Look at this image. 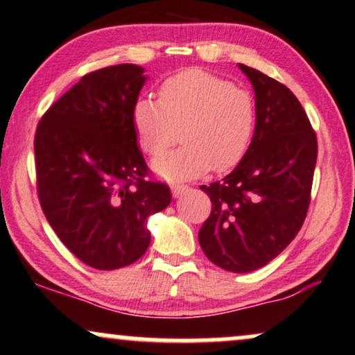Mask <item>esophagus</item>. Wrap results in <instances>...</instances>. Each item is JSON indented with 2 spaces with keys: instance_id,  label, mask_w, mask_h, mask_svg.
I'll return each mask as SVG.
<instances>
[{
  "instance_id": "34e87169",
  "label": "esophagus",
  "mask_w": 355,
  "mask_h": 355,
  "mask_svg": "<svg viewBox=\"0 0 355 355\" xmlns=\"http://www.w3.org/2000/svg\"><path fill=\"white\" fill-rule=\"evenodd\" d=\"M171 191H173V196L174 198H179V196H182L184 194V192H187L189 191V186H173L171 187Z\"/></svg>"
}]
</instances>
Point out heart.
I'll list each match as a JSON object with an SVG mask.
<instances>
[{"label": "heart", "instance_id": "obj_1", "mask_svg": "<svg viewBox=\"0 0 355 355\" xmlns=\"http://www.w3.org/2000/svg\"><path fill=\"white\" fill-rule=\"evenodd\" d=\"M255 121L252 95L202 69L166 78L157 90V102L138 98L131 108V123L144 155H163L181 130L184 144L153 164L169 181L237 168L252 146Z\"/></svg>", "mask_w": 355, "mask_h": 355}]
</instances>
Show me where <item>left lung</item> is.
Instances as JSON below:
<instances>
[{
  "instance_id": "obj_1",
  "label": "left lung",
  "mask_w": 355,
  "mask_h": 355,
  "mask_svg": "<svg viewBox=\"0 0 355 355\" xmlns=\"http://www.w3.org/2000/svg\"><path fill=\"white\" fill-rule=\"evenodd\" d=\"M239 67L255 90V133L229 176L200 186L212 211L199 243L212 263L248 273L270 263L298 235L311 202L318 139L286 85L248 65Z\"/></svg>"
}]
</instances>
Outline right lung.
I'll return each instance as SVG.
<instances>
[{
  "instance_id": "add662e5",
  "label": "right lung",
  "mask_w": 355,
  "mask_h": 355,
  "mask_svg": "<svg viewBox=\"0 0 355 355\" xmlns=\"http://www.w3.org/2000/svg\"><path fill=\"white\" fill-rule=\"evenodd\" d=\"M135 64L87 73L44 113L34 137L37 196L65 247L85 265L116 270L151 242L146 218L171 202L150 181L131 108L146 77Z\"/></svg>"
}]
</instances>
